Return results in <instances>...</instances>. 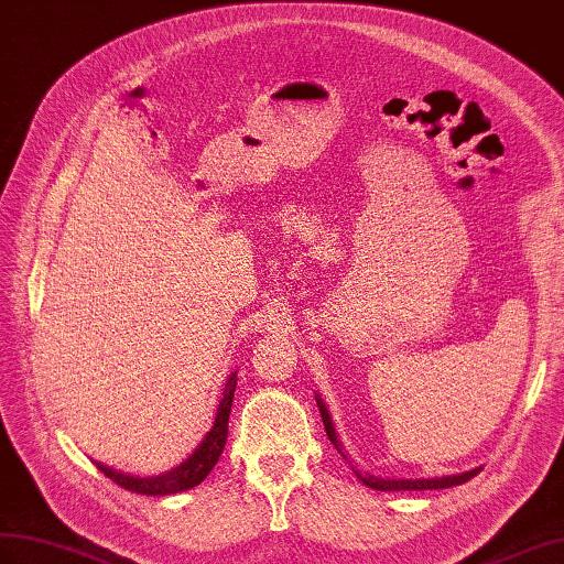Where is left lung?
I'll use <instances>...</instances> for the list:
<instances>
[{"instance_id": "obj_1", "label": "left lung", "mask_w": 564, "mask_h": 564, "mask_svg": "<svg viewBox=\"0 0 564 564\" xmlns=\"http://www.w3.org/2000/svg\"><path fill=\"white\" fill-rule=\"evenodd\" d=\"M316 398V405H319V412H322V420H324V429H326V436L330 438V443L336 445V451L343 455V459H348L350 462V467H352V459L348 457V453L343 451V443H340V438H338V433H336V426H334V420H330V414H328V408L324 405V400H322V395L316 393L314 395ZM352 471L357 474V479L362 481L365 486H369V488H373V490H431V488H451V486H459V484H465V481H469L471 476H476L481 471V467H474V469H469V471H459V474H447V476H436V479H383V476H373V474H369V471H359V469H355L352 467Z\"/></svg>"}]
</instances>
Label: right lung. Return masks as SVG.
<instances>
[{
    "label": "right lung",
    "mask_w": 564,
    "mask_h": 564,
    "mask_svg": "<svg viewBox=\"0 0 564 564\" xmlns=\"http://www.w3.org/2000/svg\"><path fill=\"white\" fill-rule=\"evenodd\" d=\"M236 383H238V373L230 371V377L226 379V386H224L221 400H219V408H216L214 426L207 431V436L199 441L195 451L181 462V465L171 467L162 474H152V476L128 474V471L113 469L109 465H102V462L93 459L95 467L105 476H109L111 481H117L121 488L133 490V494H142V496H171V494H181V490H187V488L202 484L224 453L226 436H228V414H230V405H234Z\"/></svg>",
    "instance_id": "1"
}]
</instances>
